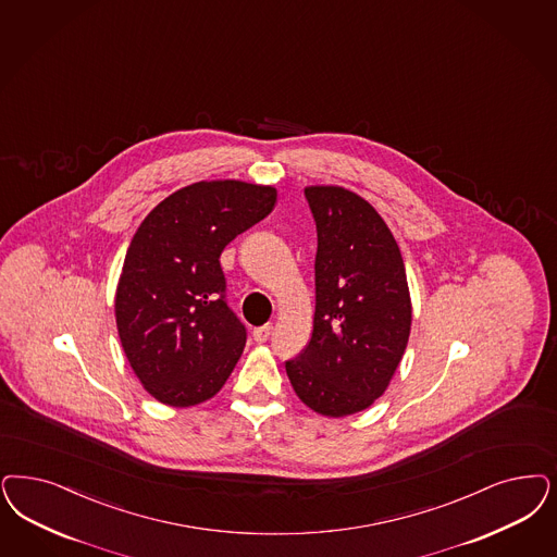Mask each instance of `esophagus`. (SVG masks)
<instances>
[{
    "label": "esophagus",
    "instance_id": "obj_1",
    "mask_svg": "<svg viewBox=\"0 0 557 557\" xmlns=\"http://www.w3.org/2000/svg\"><path fill=\"white\" fill-rule=\"evenodd\" d=\"M269 335H271V325L255 326V329H252V339H255L257 344L268 342Z\"/></svg>",
    "mask_w": 557,
    "mask_h": 557
}]
</instances>
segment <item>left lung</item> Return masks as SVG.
<instances>
[{
  "instance_id": "left-lung-1",
  "label": "left lung",
  "mask_w": 557,
  "mask_h": 557,
  "mask_svg": "<svg viewBox=\"0 0 557 557\" xmlns=\"http://www.w3.org/2000/svg\"><path fill=\"white\" fill-rule=\"evenodd\" d=\"M317 224L314 321L286 362L302 404L344 418L374 404L404 358L411 300L404 257L379 211L344 187H307Z\"/></svg>"
}]
</instances>
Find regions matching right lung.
<instances>
[{"instance_id":"obj_1","label":"right lung","mask_w":557,"mask_h":557,"mask_svg":"<svg viewBox=\"0 0 557 557\" xmlns=\"http://www.w3.org/2000/svg\"><path fill=\"white\" fill-rule=\"evenodd\" d=\"M275 197L263 185L201 181L160 201L135 232L116 286V329L135 376L160 404H203L228 381L247 329L226 302L220 255Z\"/></svg>"}]
</instances>
